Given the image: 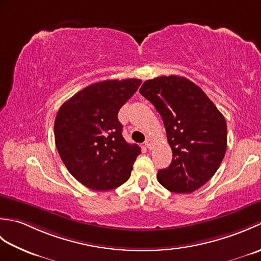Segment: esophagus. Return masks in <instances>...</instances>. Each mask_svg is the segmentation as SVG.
<instances>
[{"label":"esophagus","mask_w":261,"mask_h":261,"mask_svg":"<svg viewBox=\"0 0 261 261\" xmlns=\"http://www.w3.org/2000/svg\"><path fill=\"white\" fill-rule=\"evenodd\" d=\"M145 146H146L148 149H151V147H152V140H151V139H147L146 142H145Z\"/></svg>","instance_id":"obj_1"}]
</instances>
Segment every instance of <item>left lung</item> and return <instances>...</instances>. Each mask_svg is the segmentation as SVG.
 Listing matches in <instances>:
<instances>
[{"mask_svg": "<svg viewBox=\"0 0 261 261\" xmlns=\"http://www.w3.org/2000/svg\"><path fill=\"white\" fill-rule=\"evenodd\" d=\"M162 115L173 150L157 179L174 193H193L212 178L226 151V122L201 88L181 76H160L139 90Z\"/></svg>", "mask_w": 261, "mask_h": 261, "instance_id": "left-lung-1", "label": "left lung"}]
</instances>
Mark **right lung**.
<instances>
[{"instance_id": "obj_1", "label": "right lung", "mask_w": 261, "mask_h": 261, "mask_svg": "<svg viewBox=\"0 0 261 261\" xmlns=\"http://www.w3.org/2000/svg\"><path fill=\"white\" fill-rule=\"evenodd\" d=\"M141 81H103L88 85L60 107L55 119V142L63 163L81 184L110 191L130 178L141 153L122 136L118 113Z\"/></svg>"}]
</instances>
